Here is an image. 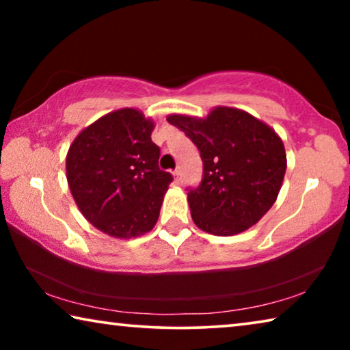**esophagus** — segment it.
Here are the masks:
<instances>
[{
  "mask_svg": "<svg viewBox=\"0 0 350 350\" xmlns=\"http://www.w3.org/2000/svg\"><path fill=\"white\" fill-rule=\"evenodd\" d=\"M173 174H174V180H176L177 185H180V183H182V171L177 168Z\"/></svg>",
  "mask_w": 350,
  "mask_h": 350,
  "instance_id": "1",
  "label": "esophagus"
}]
</instances>
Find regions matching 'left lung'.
<instances>
[{
  "mask_svg": "<svg viewBox=\"0 0 350 350\" xmlns=\"http://www.w3.org/2000/svg\"><path fill=\"white\" fill-rule=\"evenodd\" d=\"M167 120L200 151L202 180L188 188L191 217L200 230L216 236L238 234L271 208L287 157L282 140L269 125L225 106L205 118L173 114Z\"/></svg>",
  "mask_w": 350,
  "mask_h": 350,
  "instance_id": "8db88e82",
  "label": "left lung"
}]
</instances>
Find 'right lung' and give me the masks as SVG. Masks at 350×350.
<instances>
[{"instance_id": "right-lung-1", "label": "right lung", "mask_w": 350, "mask_h": 350, "mask_svg": "<svg viewBox=\"0 0 350 350\" xmlns=\"http://www.w3.org/2000/svg\"><path fill=\"white\" fill-rule=\"evenodd\" d=\"M154 123L123 108L83 129L66 156V177L81 215L120 239L137 238L156 225L173 176L159 168Z\"/></svg>"}]
</instances>
